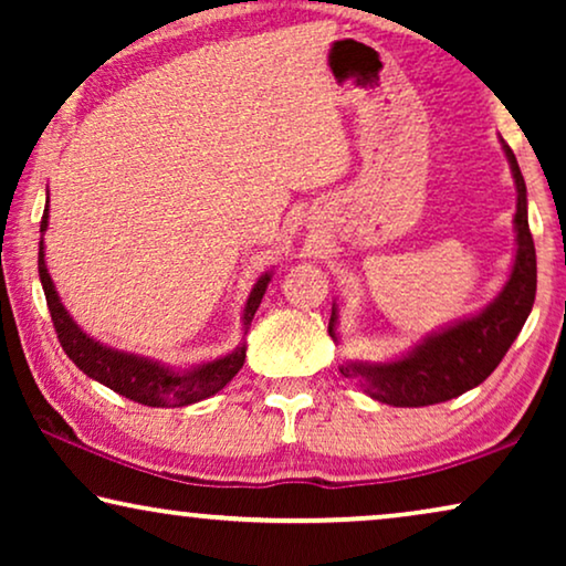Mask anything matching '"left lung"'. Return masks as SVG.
<instances>
[{
	"label": "left lung",
	"instance_id": "left-lung-1",
	"mask_svg": "<svg viewBox=\"0 0 566 566\" xmlns=\"http://www.w3.org/2000/svg\"><path fill=\"white\" fill-rule=\"evenodd\" d=\"M505 154L513 167L517 185V252L513 275L492 306L479 316L455 324V327L428 337L405 358L384 366H343V376H360L363 389L370 397L394 407H428L438 401L461 397L474 389L500 366L510 345L521 335L536 301V247L528 227V203H525V180L517 159L505 144ZM329 335L335 337V312L329 319Z\"/></svg>",
	"mask_w": 566,
	"mask_h": 566
}]
</instances>
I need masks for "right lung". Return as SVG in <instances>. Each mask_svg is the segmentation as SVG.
I'll use <instances>...</instances> for the list:
<instances>
[{
	"instance_id": "1",
	"label": "right lung",
	"mask_w": 566,
	"mask_h": 566,
	"mask_svg": "<svg viewBox=\"0 0 566 566\" xmlns=\"http://www.w3.org/2000/svg\"><path fill=\"white\" fill-rule=\"evenodd\" d=\"M45 227H49V206L43 211L41 231H45ZM38 275H41L53 329H56V337L61 347H64V353L69 355V360L80 370H84L90 378H95V381L105 384L107 389L120 394V397L134 399L146 407H185L221 391L239 374V368L244 366V345L237 347L234 353H229L227 358L203 363V366L192 368L188 374H175V370L159 366V363L103 347L84 335L72 322V316L66 314V308L61 306L49 270H45L43 239L38 244ZM268 283L270 275H262L258 285L252 289L250 298H247L244 327H250V322L254 319V312H258L260 301L265 296Z\"/></svg>"
}]
</instances>
